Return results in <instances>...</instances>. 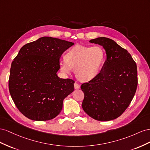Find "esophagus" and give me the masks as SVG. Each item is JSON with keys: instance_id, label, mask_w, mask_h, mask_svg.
<instances>
[{"instance_id": "esophagus-1", "label": "esophagus", "mask_w": 150, "mask_h": 150, "mask_svg": "<svg viewBox=\"0 0 150 150\" xmlns=\"http://www.w3.org/2000/svg\"><path fill=\"white\" fill-rule=\"evenodd\" d=\"M74 88H75V89H79L80 88V85L79 83H76V82H75V83H74Z\"/></svg>"}]
</instances>
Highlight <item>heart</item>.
Returning a JSON list of instances; mask_svg holds the SVG:
<instances>
[{"instance_id": "1", "label": "heart", "mask_w": 150, "mask_h": 150, "mask_svg": "<svg viewBox=\"0 0 150 150\" xmlns=\"http://www.w3.org/2000/svg\"><path fill=\"white\" fill-rule=\"evenodd\" d=\"M105 59V51L100 46L76 45L65 54V59H60L59 67L62 71L70 74L75 69L78 79L88 82L99 74Z\"/></svg>"}]
</instances>
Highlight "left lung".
Instances as JSON below:
<instances>
[{"instance_id":"1","label":"left lung","mask_w":150,"mask_h":150,"mask_svg":"<svg viewBox=\"0 0 150 150\" xmlns=\"http://www.w3.org/2000/svg\"><path fill=\"white\" fill-rule=\"evenodd\" d=\"M89 42L103 47L106 59L99 74L81 85L85 96L82 108L97 121L113 120L133 99L138 85L136 64L130 53L112 40L100 37Z\"/></svg>"}]
</instances>
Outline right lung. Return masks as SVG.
I'll return each instance as SVG.
<instances>
[{
	"instance_id": "obj_1",
	"label": "right lung",
	"mask_w": 150,
	"mask_h": 150,
	"mask_svg": "<svg viewBox=\"0 0 150 150\" xmlns=\"http://www.w3.org/2000/svg\"><path fill=\"white\" fill-rule=\"evenodd\" d=\"M74 42L45 36L24 45L11 64L8 89L17 108L33 121H48L61 112L75 82L57 73L64 51Z\"/></svg>"
}]
</instances>
